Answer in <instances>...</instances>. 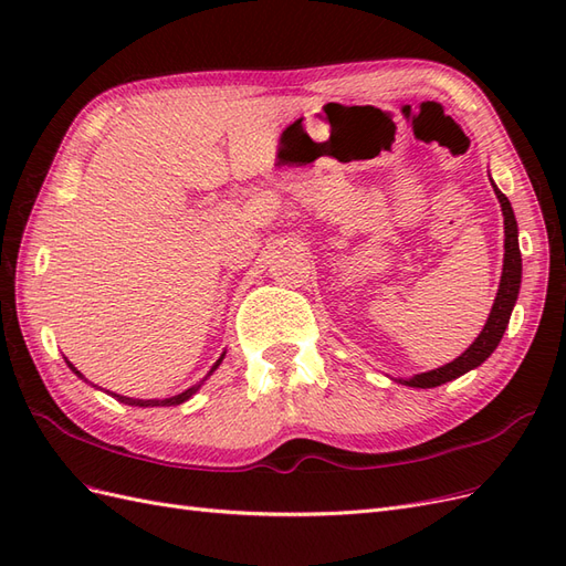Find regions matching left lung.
Instances as JSON below:
<instances>
[{
  "mask_svg": "<svg viewBox=\"0 0 566 566\" xmlns=\"http://www.w3.org/2000/svg\"><path fill=\"white\" fill-rule=\"evenodd\" d=\"M493 186L495 198L501 202L503 210V227H505V256H503V273H501V285L499 293H495L491 314L484 323L482 333L476 335V339L472 345L462 352L458 358H453L451 364L427 370V373H418L413 378H399L401 385L408 387H420V389H430V387H439L443 382H451L460 375H465L468 370L482 366L486 358L493 354V349L499 347V342L503 339V333L510 323V314L515 310V302L520 295V285H522V252H520V229H517V219L515 212H512V205L505 198V193H501V188Z\"/></svg>",
  "mask_w": 566,
  "mask_h": 566,
  "instance_id": "obj_1",
  "label": "left lung"
}]
</instances>
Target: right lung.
<instances>
[{"label": "right lung", "mask_w": 566, "mask_h": 566, "mask_svg": "<svg viewBox=\"0 0 566 566\" xmlns=\"http://www.w3.org/2000/svg\"><path fill=\"white\" fill-rule=\"evenodd\" d=\"M224 356H227V352L224 354H221L219 358H217V364L210 368V373L208 375H205V378L198 382V385H193V387H188L186 391H181V394H177V397H169V399H132V397H123V394H115V391H108L111 394V397L113 399H117L119 403H127V406H139V408H153V406H179V403H184V401H188V399H191L193 397V394L205 385V380H208L210 378V375L219 368V364L221 361H224ZM65 364H67V368H71L75 375H77V378L80 380H84V382H90L87 378H84V375L71 364V361H67V358H65ZM92 385V382H90ZM92 387H96V385H92ZM98 389V387H96Z\"/></svg>", "instance_id": "right-lung-1"}]
</instances>
